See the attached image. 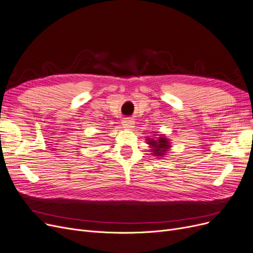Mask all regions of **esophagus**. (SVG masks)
Listing matches in <instances>:
<instances>
[{"label":"esophagus","mask_w":253,"mask_h":253,"mask_svg":"<svg viewBox=\"0 0 253 253\" xmlns=\"http://www.w3.org/2000/svg\"><path fill=\"white\" fill-rule=\"evenodd\" d=\"M123 125H124V127L125 128H127V129H133V127L135 126V123L133 120H130V119H125L124 121H123Z\"/></svg>","instance_id":"1"}]
</instances>
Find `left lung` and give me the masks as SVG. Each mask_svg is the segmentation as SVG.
I'll use <instances>...</instances> for the list:
<instances>
[{
    "label": "left lung",
    "instance_id": "left-lung-1",
    "mask_svg": "<svg viewBox=\"0 0 253 253\" xmlns=\"http://www.w3.org/2000/svg\"><path fill=\"white\" fill-rule=\"evenodd\" d=\"M157 137H147L146 143L148 144L151 154L157 158H163L167 155L171 146L170 140L165 135H156Z\"/></svg>",
    "mask_w": 253,
    "mask_h": 253
}]
</instances>
